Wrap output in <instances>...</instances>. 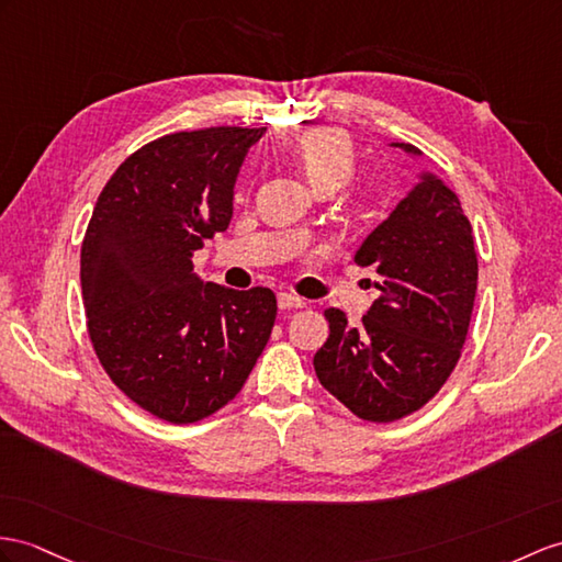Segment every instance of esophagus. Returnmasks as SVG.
Returning a JSON list of instances; mask_svg holds the SVG:
<instances>
[{
    "instance_id": "esophagus-1",
    "label": "esophagus",
    "mask_w": 562,
    "mask_h": 562,
    "mask_svg": "<svg viewBox=\"0 0 562 562\" xmlns=\"http://www.w3.org/2000/svg\"><path fill=\"white\" fill-rule=\"evenodd\" d=\"M279 307L281 310H300V307H305L307 303L300 295H293V293H279Z\"/></svg>"
}]
</instances>
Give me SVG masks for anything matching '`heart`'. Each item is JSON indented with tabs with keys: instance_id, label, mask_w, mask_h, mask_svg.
<instances>
[{
	"instance_id": "1",
	"label": "heart",
	"mask_w": 562,
	"mask_h": 562,
	"mask_svg": "<svg viewBox=\"0 0 562 562\" xmlns=\"http://www.w3.org/2000/svg\"><path fill=\"white\" fill-rule=\"evenodd\" d=\"M295 161L314 190H336L355 173V145L344 131L314 128L295 143Z\"/></svg>"
}]
</instances>
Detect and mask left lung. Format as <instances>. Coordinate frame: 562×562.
Listing matches in <instances>:
<instances>
[{"label":"left lung","instance_id":"1","mask_svg":"<svg viewBox=\"0 0 562 562\" xmlns=\"http://www.w3.org/2000/svg\"><path fill=\"white\" fill-rule=\"evenodd\" d=\"M409 157L415 145L391 143ZM384 281L362 324L328 307L326 344L314 355L322 386L367 422H393L427 405L453 372L476 295L470 218L439 176L413 190L355 252Z\"/></svg>","mask_w":562,"mask_h":562}]
</instances>
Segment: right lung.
I'll return each instance as SVG.
<instances>
[{
	"label": "right lung",
	"mask_w": 562,
	"mask_h": 562,
	"mask_svg": "<svg viewBox=\"0 0 562 562\" xmlns=\"http://www.w3.org/2000/svg\"><path fill=\"white\" fill-rule=\"evenodd\" d=\"M265 131L164 135L121 164L92 210L80 250L92 348L159 419L190 424L234 401L271 336L269 289H224L193 271V252L228 228L236 178Z\"/></svg>",
	"instance_id": "add662e5"
}]
</instances>
